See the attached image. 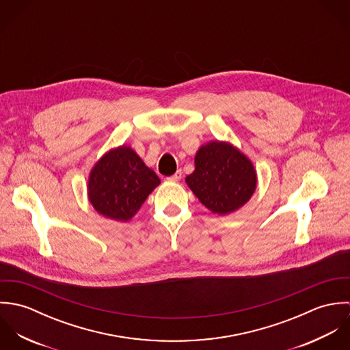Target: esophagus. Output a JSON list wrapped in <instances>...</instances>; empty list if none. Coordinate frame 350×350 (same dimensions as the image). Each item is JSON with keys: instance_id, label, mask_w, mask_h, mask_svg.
Instances as JSON below:
<instances>
[{"instance_id": "obj_1", "label": "esophagus", "mask_w": 350, "mask_h": 350, "mask_svg": "<svg viewBox=\"0 0 350 350\" xmlns=\"http://www.w3.org/2000/svg\"><path fill=\"white\" fill-rule=\"evenodd\" d=\"M170 182H179L180 179H182V171L180 170H178L172 176H170V178H167Z\"/></svg>"}]
</instances>
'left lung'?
<instances>
[{
    "instance_id": "left-lung-1",
    "label": "left lung",
    "mask_w": 350,
    "mask_h": 350,
    "mask_svg": "<svg viewBox=\"0 0 350 350\" xmlns=\"http://www.w3.org/2000/svg\"><path fill=\"white\" fill-rule=\"evenodd\" d=\"M187 186L202 204L215 214L239 210L253 196L256 170L250 159L225 142H210L196 154V170L186 178Z\"/></svg>"
}]
</instances>
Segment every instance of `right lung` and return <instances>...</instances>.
Returning a JSON list of instances; mask_svg holds the SVG:
<instances>
[{"label": "right lung", "mask_w": 350, "mask_h": 350, "mask_svg": "<svg viewBox=\"0 0 350 350\" xmlns=\"http://www.w3.org/2000/svg\"><path fill=\"white\" fill-rule=\"evenodd\" d=\"M159 176L131 147L106 152L90 171L88 194L93 207L106 218L129 221L150 193Z\"/></svg>", "instance_id": "add662e5"}]
</instances>
